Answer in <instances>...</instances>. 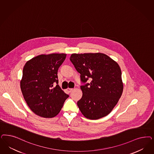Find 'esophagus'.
Returning a JSON list of instances; mask_svg holds the SVG:
<instances>
[{"mask_svg":"<svg viewBox=\"0 0 154 154\" xmlns=\"http://www.w3.org/2000/svg\"><path fill=\"white\" fill-rule=\"evenodd\" d=\"M72 89H73V88H68L67 89V91L69 92H71L72 91Z\"/></svg>","mask_w":154,"mask_h":154,"instance_id":"1","label":"esophagus"}]
</instances>
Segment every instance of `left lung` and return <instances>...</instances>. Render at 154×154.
I'll use <instances>...</instances> for the list:
<instances>
[{
	"label": "left lung",
	"instance_id": "1",
	"mask_svg": "<svg viewBox=\"0 0 154 154\" xmlns=\"http://www.w3.org/2000/svg\"><path fill=\"white\" fill-rule=\"evenodd\" d=\"M69 60L80 74L83 96L77 105L82 113L90 119L107 116L123 91L119 65L103 53L72 54ZM89 79V84L86 83Z\"/></svg>",
	"mask_w": 154,
	"mask_h": 154
}]
</instances>
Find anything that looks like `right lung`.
I'll return each instance as SVG.
<instances>
[{"label": "right lung", "mask_w": 154, "mask_h": 154, "mask_svg": "<svg viewBox=\"0 0 154 154\" xmlns=\"http://www.w3.org/2000/svg\"><path fill=\"white\" fill-rule=\"evenodd\" d=\"M66 57V54L40 55L28 61L23 68L21 90L30 109L39 116L54 117L69 97L60 88L57 75Z\"/></svg>", "instance_id": "1"}]
</instances>
